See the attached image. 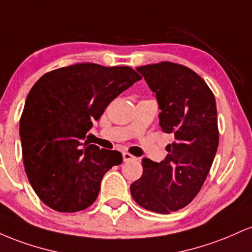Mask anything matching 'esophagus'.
Segmentation results:
<instances>
[{
  "label": "esophagus",
  "instance_id": "34e87169",
  "mask_svg": "<svg viewBox=\"0 0 252 252\" xmlns=\"http://www.w3.org/2000/svg\"><path fill=\"white\" fill-rule=\"evenodd\" d=\"M123 159H124V162H129V160L135 159V157L132 156V155L128 154V152H124V154H123Z\"/></svg>",
  "mask_w": 252,
  "mask_h": 252
}]
</instances>
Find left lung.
<instances>
[{"label": "left lung", "mask_w": 252, "mask_h": 252, "mask_svg": "<svg viewBox=\"0 0 252 252\" xmlns=\"http://www.w3.org/2000/svg\"><path fill=\"white\" fill-rule=\"evenodd\" d=\"M156 96L159 126L174 133L159 163L143 158V175L131 185L134 201L166 214L186 207L201 189L219 143L217 104L206 82L193 70L163 62L137 67Z\"/></svg>", "instance_id": "left-lung-1"}]
</instances>
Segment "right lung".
<instances>
[{
	"mask_svg": "<svg viewBox=\"0 0 252 252\" xmlns=\"http://www.w3.org/2000/svg\"><path fill=\"white\" fill-rule=\"evenodd\" d=\"M141 80L128 66L75 64L45 73L20 119L25 170L39 199L58 212L86 210L101 180L123 162L117 150L89 144L87 133L106 107Z\"/></svg>",
	"mask_w": 252,
	"mask_h": 252,
	"instance_id": "add662e5",
	"label": "right lung"
}]
</instances>
